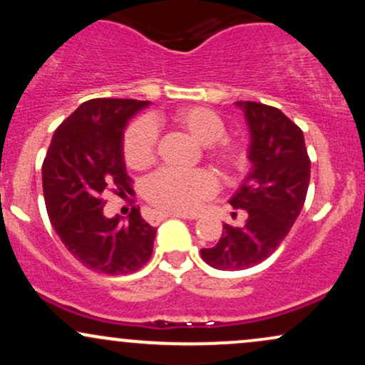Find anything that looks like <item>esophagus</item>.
Returning <instances> with one entry per match:
<instances>
[{"label":"esophagus","instance_id":"esophagus-1","mask_svg":"<svg viewBox=\"0 0 365 365\" xmlns=\"http://www.w3.org/2000/svg\"><path fill=\"white\" fill-rule=\"evenodd\" d=\"M166 217H182V220H187L188 216L182 215V212H168V211H154L153 212V220L156 221H163Z\"/></svg>","mask_w":365,"mask_h":365}]
</instances>
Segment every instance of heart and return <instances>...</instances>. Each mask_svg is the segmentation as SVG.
I'll list each match as a JSON object with an SVG mask.
<instances>
[{"label":"heart","mask_w":365,"mask_h":365,"mask_svg":"<svg viewBox=\"0 0 365 365\" xmlns=\"http://www.w3.org/2000/svg\"><path fill=\"white\" fill-rule=\"evenodd\" d=\"M170 120L190 133L202 145H209L211 156L225 170L242 165V153L221 140L226 133L225 121L215 111L200 106H187L171 113ZM166 118L154 115L133 121L123 135V156L130 168L144 170L156 158L158 128ZM144 195L158 207L173 212H194L216 192V180L204 170L161 168L144 182Z\"/></svg>","instance_id":"1"}]
</instances>
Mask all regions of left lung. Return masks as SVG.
Instances as JSON below:
<instances>
[{
  "mask_svg": "<svg viewBox=\"0 0 365 365\" xmlns=\"http://www.w3.org/2000/svg\"><path fill=\"white\" fill-rule=\"evenodd\" d=\"M250 133V170L228 200L245 211V225H223V235L200 255L221 271L247 269L278 249L302 211L311 180L302 130L278 108L237 101ZM235 216V212H233Z\"/></svg>",
  "mask_w": 365,
  "mask_h": 365,
  "instance_id": "1",
  "label": "left lung"
}]
</instances>
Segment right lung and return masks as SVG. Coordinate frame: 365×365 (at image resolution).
<instances>
[{
	"label": "right lung",
	"instance_id": "obj_1",
	"mask_svg": "<svg viewBox=\"0 0 365 365\" xmlns=\"http://www.w3.org/2000/svg\"><path fill=\"white\" fill-rule=\"evenodd\" d=\"M149 101L91 99L54 132L43 163V192L54 232L83 266L103 274L140 269L153 254L156 228L133 207L128 220L106 217L104 192L130 190L123 156L128 121Z\"/></svg>",
	"mask_w": 365,
	"mask_h": 365
}]
</instances>
